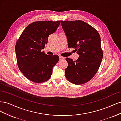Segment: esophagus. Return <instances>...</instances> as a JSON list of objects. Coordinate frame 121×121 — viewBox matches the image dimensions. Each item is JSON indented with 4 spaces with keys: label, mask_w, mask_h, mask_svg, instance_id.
Returning <instances> with one entry per match:
<instances>
[{
    "label": "esophagus",
    "mask_w": 121,
    "mask_h": 121,
    "mask_svg": "<svg viewBox=\"0 0 121 121\" xmlns=\"http://www.w3.org/2000/svg\"><path fill=\"white\" fill-rule=\"evenodd\" d=\"M64 57H63V56H59V59H60V60H63L64 59Z\"/></svg>",
    "instance_id": "1"
}]
</instances>
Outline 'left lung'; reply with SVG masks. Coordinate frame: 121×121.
Returning a JSON list of instances; mask_svg holds the SVG:
<instances>
[{
	"instance_id": "8db88e82",
	"label": "left lung",
	"mask_w": 121,
	"mask_h": 121,
	"mask_svg": "<svg viewBox=\"0 0 121 121\" xmlns=\"http://www.w3.org/2000/svg\"><path fill=\"white\" fill-rule=\"evenodd\" d=\"M69 48H75L78 59L65 58L68 65L65 74L74 84H82L92 79L97 73L102 60L100 37L91 26L82 21H61Z\"/></svg>"
}]
</instances>
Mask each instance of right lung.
Here are the masks:
<instances>
[{
  "instance_id": "right-lung-1",
  "label": "right lung",
  "mask_w": 121,
  "mask_h": 121,
  "mask_svg": "<svg viewBox=\"0 0 121 121\" xmlns=\"http://www.w3.org/2000/svg\"><path fill=\"white\" fill-rule=\"evenodd\" d=\"M60 25V21L33 22L25 29L17 41L15 51L18 67L30 81L44 82L52 75L59 57L48 56L41 50L48 42V36L56 31Z\"/></svg>"
}]
</instances>
